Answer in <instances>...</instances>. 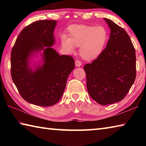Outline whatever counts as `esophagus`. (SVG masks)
Listing matches in <instances>:
<instances>
[{"label": "esophagus", "instance_id": "obj_1", "mask_svg": "<svg viewBox=\"0 0 146 146\" xmlns=\"http://www.w3.org/2000/svg\"><path fill=\"white\" fill-rule=\"evenodd\" d=\"M81 65H82V63H81L80 61H79L78 60H76L75 61V66H76V67H80Z\"/></svg>", "mask_w": 146, "mask_h": 146}]
</instances>
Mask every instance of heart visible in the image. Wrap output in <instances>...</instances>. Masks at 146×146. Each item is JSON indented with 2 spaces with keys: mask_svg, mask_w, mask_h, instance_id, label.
I'll use <instances>...</instances> for the list:
<instances>
[{
  "mask_svg": "<svg viewBox=\"0 0 146 146\" xmlns=\"http://www.w3.org/2000/svg\"><path fill=\"white\" fill-rule=\"evenodd\" d=\"M108 40L107 29L102 26L74 24L68 28V38H62V46L69 52L78 48L84 60H95L100 56Z\"/></svg>",
  "mask_w": 146,
  "mask_h": 146,
  "instance_id": "obj_1",
  "label": "heart"
}]
</instances>
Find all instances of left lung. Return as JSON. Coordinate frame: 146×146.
I'll use <instances>...</instances> for the list:
<instances>
[{
  "label": "left lung",
  "instance_id": "left-lung-1",
  "mask_svg": "<svg viewBox=\"0 0 146 146\" xmlns=\"http://www.w3.org/2000/svg\"><path fill=\"white\" fill-rule=\"evenodd\" d=\"M104 20L111 29L106 48L84 66L89 95L104 106L122 100L136 78L135 49L129 35L112 21Z\"/></svg>",
  "mask_w": 146,
  "mask_h": 146
}]
</instances>
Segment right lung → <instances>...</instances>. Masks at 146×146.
Returning a JSON list of instances; mask_svg holds the SVG:
<instances>
[{
    "mask_svg": "<svg viewBox=\"0 0 146 146\" xmlns=\"http://www.w3.org/2000/svg\"><path fill=\"white\" fill-rule=\"evenodd\" d=\"M54 20L31 23L20 33L11 52V75L20 95L32 104L51 106L57 103L66 88L75 60L69 55H59L51 46L55 42ZM43 50V65L35 72L29 66V58Z\"/></svg>",
    "mask_w": 146,
    "mask_h": 146,
    "instance_id": "add662e5",
    "label": "right lung"
}]
</instances>
